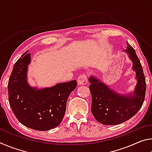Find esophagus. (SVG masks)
Returning a JSON list of instances; mask_svg holds the SVG:
<instances>
[{
	"mask_svg": "<svg viewBox=\"0 0 152 152\" xmlns=\"http://www.w3.org/2000/svg\"><path fill=\"white\" fill-rule=\"evenodd\" d=\"M88 83V78H87V76L85 74H82V75L79 76L78 78V85H84Z\"/></svg>",
	"mask_w": 152,
	"mask_h": 152,
	"instance_id": "esophagus-1",
	"label": "esophagus"
}]
</instances>
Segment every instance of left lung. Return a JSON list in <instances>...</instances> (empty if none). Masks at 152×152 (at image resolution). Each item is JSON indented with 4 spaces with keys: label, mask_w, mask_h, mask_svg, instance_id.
<instances>
[{
    "label": "left lung",
    "mask_w": 152,
    "mask_h": 152,
    "mask_svg": "<svg viewBox=\"0 0 152 152\" xmlns=\"http://www.w3.org/2000/svg\"><path fill=\"white\" fill-rule=\"evenodd\" d=\"M127 44L125 51L133 61V70L137 80L133 93L119 94L95 77L89 78L91 112L97 121L103 125H115L131 119L141 109L145 99L146 83L142 66L134 49L127 42Z\"/></svg>",
    "instance_id": "8db88e82"
}]
</instances>
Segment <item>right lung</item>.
<instances>
[{
  "instance_id": "right-lung-1",
  "label": "right lung",
  "mask_w": 152,
  "mask_h": 152,
  "mask_svg": "<svg viewBox=\"0 0 152 152\" xmlns=\"http://www.w3.org/2000/svg\"><path fill=\"white\" fill-rule=\"evenodd\" d=\"M31 55L25 52L15 64L9 80L10 106L19 121L38 131L55 128L62 121L69 95L76 88V80L37 89L27 80Z\"/></svg>"
}]
</instances>
